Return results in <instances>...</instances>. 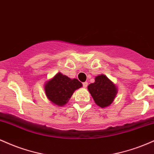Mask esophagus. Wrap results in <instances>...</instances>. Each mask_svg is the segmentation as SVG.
Here are the masks:
<instances>
[{
	"instance_id": "1",
	"label": "esophagus",
	"mask_w": 154,
	"mask_h": 154,
	"mask_svg": "<svg viewBox=\"0 0 154 154\" xmlns=\"http://www.w3.org/2000/svg\"><path fill=\"white\" fill-rule=\"evenodd\" d=\"M82 85H83V87H84L85 88H87V87H88V82H83V83H82Z\"/></svg>"
}]
</instances>
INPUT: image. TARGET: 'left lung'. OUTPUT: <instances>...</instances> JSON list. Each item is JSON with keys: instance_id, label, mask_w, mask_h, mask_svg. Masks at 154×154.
<instances>
[{"instance_id": "left-lung-1", "label": "left lung", "mask_w": 154, "mask_h": 154, "mask_svg": "<svg viewBox=\"0 0 154 154\" xmlns=\"http://www.w3.org/2000/svg\"><path fill=\"white\" fill-rule=\"evenodd\" d=\"M88 89L95 103L101 108L110 106L117 93L115 85L103 75L97 76L95 82L90 84Z\"/></svg>"}]
</instances>
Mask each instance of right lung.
I'll return each instance as SVG.
<instances>
[{
    "label": "right lung",
    "instance_id": "right-lung-1",
    "mask_svg": "<svg viewBox=\"0 0 154 154\" xmlns=\"http://www.w3.org/2000/svg\"><path fill=\"white\" fill-rule=\"evenodd\" d=\"M82 86L78 79H70L62 74L58 73L54 78L48 81L45 91L49 100L58 106L65 105L73 93Z\"/></svg>",
    "mask_w": 154,
    "mask_h": 154
}]
</instances>
